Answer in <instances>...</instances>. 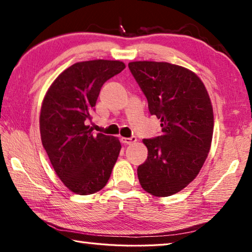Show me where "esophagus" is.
I'll use <instances>...</instances> for the list:
<instances>
[{
  "label": "esophagus",
  "instance_id": "34e87169",
  "mask_svg": "<svg viewBox=\"0 0 252 252\" xmlns=\"http://www.w3.org/2000/svg\"><path fill=\"white\" fill-rule=\"evenodd\" d=\"M136 141L135 136H131V138H121V142L125 144H131Z\"/></svg>",
  "mask_w": 252,
  "mask_h": 252
}]
</instances>
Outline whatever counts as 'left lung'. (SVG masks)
Masks as SVG:
<instances>
[{"label":"left lung","mask_w":252,"mask_h":252,"mask_svg":"<svg viewBox=\"0 0 252 252\" xmlns=\"http://www.w3.org/2000/svg\"><path fill=\"white\" fill-rule=\"evenodd\" d=\"M129 69L162 126L161 135L142 140L148 158L138 167L140 185L156 197H169L193 181L210 151V96L199 76L183 66L135 61Z\"/></svg>","instance_id":"8db88e82"}]
</instances>
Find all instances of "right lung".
<instances>
[{
    "label": "right lung",
    "mask_w": 252,
    "mask_h": 252,
    "mask_svg": "<svg viewBox=\"0 0 252 252\" xmlns=\"http://www.w3.org/2000/svg\"><path fill=\"white\" fill-rule=\"evenodd\" d=\"M125 67L117 60L74 63L53 81L42 102V144L57 176L76 194H92L104 188L118 160L119 139L94 134L88 122L102 85Z\"/></svg>",
    "instance_id": "right-lung-1"
}]
</instances>
